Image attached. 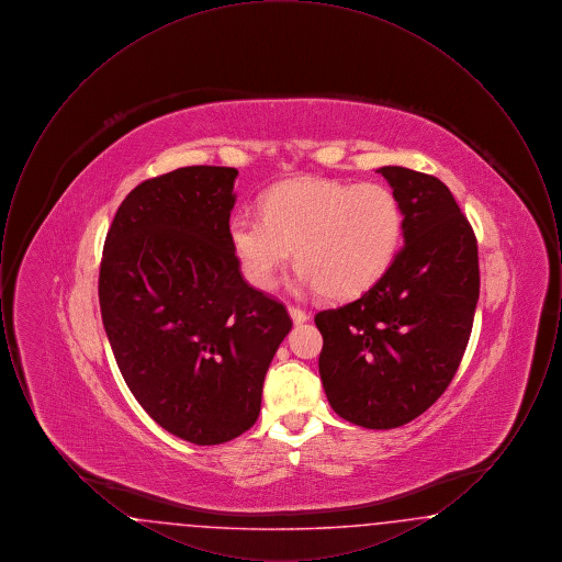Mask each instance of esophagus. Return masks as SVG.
<instances>
[{
  "label": "esophagus",
  "mask_w": 562,
  "mask_h": 562,
  "mask_svg": "<svg viewBox=\"0 0 562 562\" xmlns=\"http://www.w3.org/2000/svg\"><path fill=\"white\" fill-rule=\"evenodd\" d=\"M289 314H291V318H293L294 324H301V322H305L310 318V316H307V312H305V310H301V307H296V305H289Z\"/></svg>",
  "instance_id": "obj_1"
}]
</instances>
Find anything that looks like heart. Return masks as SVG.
I'll list each match as a JSON object with an SVG mask.
<instances>
[{
  "label": "heart",
  "instance_id": "heart-1",
  "mask_svg": "<svg viewBox=\"0 0 562 562\" xmlns=\"http://www.w3.org/2000/svg\"><path fill=\"white\" fill-rule=\"evenodd\" d=\"M404 234L398 195L383 183L294 179L269 189L263 214H236L229 241L244 278L271 289L293 255L303 284L326 299L369 291L394 263Z\"/></svg>",
  "mask_w": 562,
  "mask_h": 562
}]
</instances>
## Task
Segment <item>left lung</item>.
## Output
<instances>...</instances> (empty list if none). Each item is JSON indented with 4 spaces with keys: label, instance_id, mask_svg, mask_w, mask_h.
Segmentation results:
<instances>
[{
    "label": "left lung",
    "instance_id": "obj_1",
    "mask_svg": "<svg viewBox=\"0 0 562 562\" xmlns=\"http://www.w3.org/2000/svg\"><path fill=\"white\" fill-rule=\"evenodd\" d=\"M404 211V248L379 282L322 310V385L349 424L404 426L438 401L468 348L481 293L479 244L449 188L383 166Z\"/></svg>",
    "mask_w": 562,
    "mask_h": 562
}]
</instances>
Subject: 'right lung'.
I'll return each instance as SVG.
<instances>
[{
	"label": "right lung",
	"instance_id": "add662e5",
	"mask_svg": "<svg viewBox=\"0 0 562 562\" xmlns=\"http://www.w3.org/2000/svg\"><path fill=\"white\" fill-rule=\"evenodd\" d=\"M236 168L186 166L126 195L109 227L99 303L115 362L161 428L221 445L252 428L293 321L252 289L229 241Z\"/></svg>",
	"mask_w": 562,
	"mask_h": 562
}]
</instances>
